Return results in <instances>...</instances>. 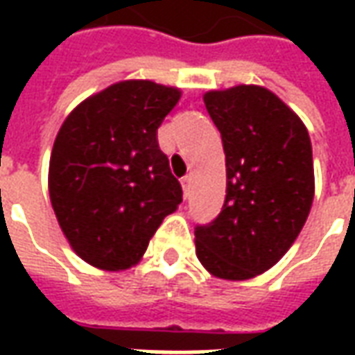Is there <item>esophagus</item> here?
Returning <instances> with one entry per match:
<instances>
[{
  "instance_id": "obj_1",
  "label": "esophagus",
  "mask_w": 355,
  "mask_h": 355,
  "mask_svg": "<svg viewBox=\"0 0 355 355\" xmlns=\"http://www.w3.org/2000/svg\"><path fill=\"white\" fill-rule=\"evenodd\" d=\"M180 182H182V188H184V193L190 192V184H192V177H190V175H186V177H182V180H180Z\"/></svg>"
}]
</instances>
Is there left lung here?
<instances>
[{
	"mask_svg": "<svg viewBox=\"0 0 355 355\" xmlns=\"http://www.w3.org/2000/svg\"><path fill=\"white\" fill-rule=\"evenodd\" d=\"M226 154V198L213 223L196 226V254L216 277L241 282L289 251L313 201L312 142L272 91L238 85L203 96Z\"/></svg>",
	"mask_w": 355,
	"mask_h": 355,
	"instance_id": "8db88e82",
	"label": "left lung"
}]
</instances>
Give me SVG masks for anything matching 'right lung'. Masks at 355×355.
<instances>
[{
	"instance_id": "add662e5",
	"label": "right lung",
	"mask_w": 355,
	"mask_h": 355,
	"mask_svg": "<svg viewBox=\"0 0 355 355\" xmlns=\"http://www.w3.org/2000/svg\"><path fill=\"white\" fill-rule=\"evenodd\" d=\"M180 91L119 81L73 108L49 162L53 211L72 249L101 270H127L146 253L182 188L157 144Z\"/></svg>"
}]
</instances>
